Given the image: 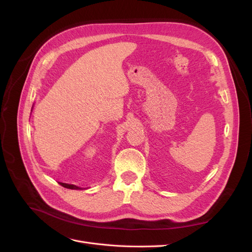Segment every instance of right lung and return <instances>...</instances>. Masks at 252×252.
I'll use <instances>...</instances> for the list:
<instances>
[{
  "mask_svg": "<svg viewBox=\"0 0 252 252\" xmlns=\"http://www.w3.org/2000/svg\"><path fill=\"white\" fill-rule=\"evenodd\" d=\"M60 185H62L63 187L68 188V189H82V188H80V187H78V186H75V185L66 184V183H60Z\"/></svg>",
  "mask_w": 252,
  "mask_h": 252,
  "instance_id": "add662e5",
  "label": "right lung"
}]
</instances>
